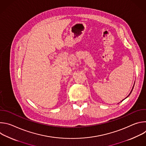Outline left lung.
<instances>
[{"label":"left lung","instance_id":"obj_1","mask_svg":"<svg viewBox=\"0 0 146 146\" xmlns=\"http://www.w3.org/2000/svg\"><path fill=\"white\" fill-rule=\"evenodd\" d=\"M133 87H134V86H133V88H132V90H131V92H130V93H129V95H130V94H131V92H132V90H133ZM129 95H128V96H129ZM128 96H127V97H128Z\"/></svg>","mask_w":146,"mask_h":146}]
</instances>
